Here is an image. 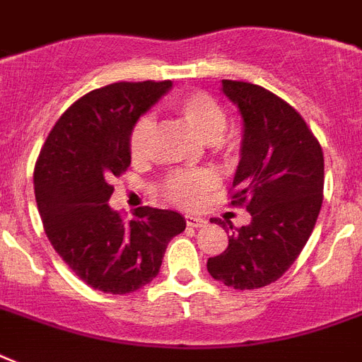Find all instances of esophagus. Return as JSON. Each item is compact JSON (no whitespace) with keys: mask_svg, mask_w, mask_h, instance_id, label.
<instances>
[{"mask_svg":"<svg viewBox=\"0 0 362 362\" xmlns=\"http://www.w3.org/2000/svg\"><path fill=\"white\" fill-rule=\"evenodd\" d=\"M187 227H203L206 223L204 218H197V216H186Z\"/></svg>","mask_w":362,"mask_h":362,"instance_id":"34e87169","label":"esophagus"}]
</instances>
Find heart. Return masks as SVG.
<instances>
[{"label":"heart","instance_id":"1","mask_svg":"<svg viewBox=\"0 0 362 362\" xmlns=\"http://www.w3.org/2000/svg\"><path fill=\"white\" fill-rule=\"evenodd\" d=\"M173 110L180 116L204 142L226 144L227 139L223 131L227 127V115L214 99L206 93H184L173 101ZM153 122L148 116H142L133 125L129 135V152L135 159L146 156L148 144L152 139ZM216 178L210 170H178L170 175L163 184V193L170 203L182 209L193 210L203 204L206 193L214 187Z\"/></svg>","mask_w":362,"mask_h":362}]
</instances>
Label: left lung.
<instances>
[{
	"mask_svg": "<svg viewBox=\"0 0 362 362\" xmlns=\"http://www.w3.org/2000/svg\"><path fill=\"white\" fill-rule=\"evenodd\" d=\"M238 107L242 144L231 204H246L252 221L229 231V246L206 263L210 276L235 289L276 281L303 252L323 203V152L303 116L269 90L221 81Z\"/></svg>",
	"mask_w": 362,
	"mask_h": 362,
	"instance_id": "obj_1",
	"label": "left lung"
}]
</instances>
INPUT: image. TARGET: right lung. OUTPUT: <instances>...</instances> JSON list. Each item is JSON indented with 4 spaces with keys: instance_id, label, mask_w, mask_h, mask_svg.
<instances>
[{
    "instance_id": "right-lung-1",
    "label": "right lung",
    "mask_w": 362,
    "mask_h": 362,
    "mask_svg": "<svg viewBox=\"0 0 362 362\" xmlns=\"http://www.w3.org/2000/svg\"><path fill=\"white\" fill-rule=\"evenodd\" d=\"M173 82H116L86 93L48 133L33 173L48 240L93 289L125 295L158 276L167 244L186 229L175 210H135L124 221L109 206L110 182L131 163L133 125Z\"/></svg>"
}]
</instances>
